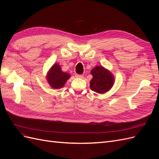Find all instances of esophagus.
Segmentation results:
<instances>
[{"mask_svg": "<svg viewBox=\"0 0 159 159\" xmlns=\"http://www.w3.org/2000/svg\"><path fill=\"white\" fill-rule=\"evenodd\" d=\"M75 77H76V78H82L83 77H84V75H78V74H76V75H75Z\"/></svg>", "mask_w": 159, "mask_h": 159, "instance_id": "1", "label": "esophagus"}]
</instances>
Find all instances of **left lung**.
<instances>
[{
	"mask_svg": "<svg viewBox=\"0 0 159 159\" xmlns=\"http://www.w3.org/2000/svg\"><path fill=\"white\" fill-rule=\"evenodd\" d=\"M93 78L90 81V89L98 93H104L112 88L114 78L111 72L103 66H96L91 71Z\"/></svg>",
	"mask_w": 159,
	"mask_h": 159,
	"instance_id": "8db88e82",
	"label": "left lung"
}]
</instances>
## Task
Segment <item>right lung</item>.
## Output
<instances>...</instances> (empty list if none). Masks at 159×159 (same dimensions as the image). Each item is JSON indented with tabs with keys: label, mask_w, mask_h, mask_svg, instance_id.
Returning <instances> with one entry per match:
<instances>
[{
	"label": "right lung",
	"mask_w": 159,
	"mask_h": 159,
	"mask_svg": "<svg viewBox=\"0 0 159 159\" xmlns=\"http://www.w3.org/2000/svg\"><path fill=\"white\" fill-rule=\"evenodd\" d=\"M70 78V75L62 71L60 66L55 64L52 66L47 74V81L54 89H60L64 87L66 81Z\"/></svg>",
	"instance_id": "add662e5"
}]
</instances>
